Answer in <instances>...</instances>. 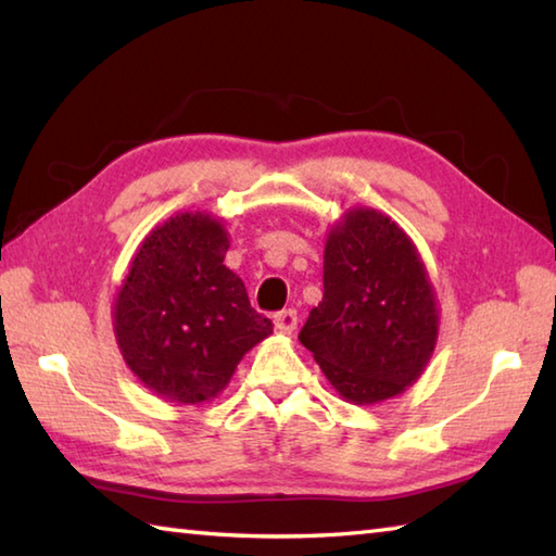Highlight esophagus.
<instances>
[{"mask_svg":"<svg viewBox=\"0 0 556 556\" xmlns=\"http://www.w3.org/2000/svg\"><path fill=\"white\" fill-rule=\"evenodd\" d=\"M296 325H299L296 311L289 308V311H281L275 315V329L279 334H291L293 329H296Z\"/></svg>","mask_w":556,"mask_h":556,"instance_id":"34e87169","label":"esophagus"}]
</instances>
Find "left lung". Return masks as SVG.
I'll use <instances>...</instances> for the list:
<instances>
[{
	"label": "left lung",
	"mask_w": 556,
	"mask_h": 556,
	"mask_svg": "<svg viewBox=\"0 0 556 556\" xmlns=\"http://www.w3.org/2000/svg\"><path fill=\"white\" fill-rule=\"evenodd\" d=\"M323 279V301L299 339L329 384L358 406L406 392L440 334L432 281L410 236L380 210H346L327 233Z\"/></svg>",
	"instance_id": "left-lung-1"
}]
</instances>
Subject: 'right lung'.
I'll list each match as a JSON object with an SVG mask.
<instances>
[{
	"mask_svg": "<svg viewBox=\"0 0 556 556\" xmlns=\"http://www.w3.org/2000/svg\"><path fill=\"white\" fill-rule=\"evenodd\" d=\"M229 231L207 212H179L152 229L116 291L114 337L128 368L172 404H203L271 334L243 281L224 265Z\"/></svg>",
	"mask_w": 556,
	"mask_h": 556,
	"instance_id": "right-lung-1",
	"label": "right lung"
}]
</instances>
